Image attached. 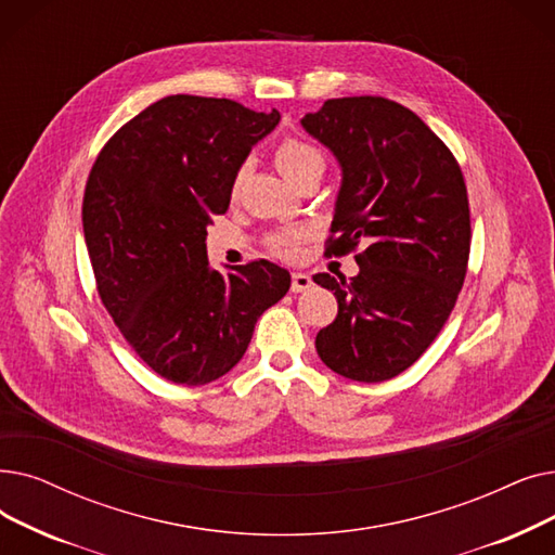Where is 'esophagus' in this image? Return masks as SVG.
Masks as SVG:
<instances>
[{
  "label": "esophagus",
  "instance_id": "1",
  "mask_svg": "<svg viewBox=\"0 0 555 555\" xmlns=\"http://www.w3.org/2000/svg\"><path fill=\"white\" fill-rule=\"evenodd\" d=\"M310 285H312V279L308 274H304V272L293 274V285H291L293 293H304V291H308Z\"/></svg>",
  "mask_w": 555,
  "mask_h": 555
}]
</instances>
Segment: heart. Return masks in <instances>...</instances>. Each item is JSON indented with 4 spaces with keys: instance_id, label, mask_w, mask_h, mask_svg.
<instances>
[{
    "instance_id": "heart-1",
    "label": "heart",
    "mask_w": 555,
    "mask_h": 555,
    "mask_svg": "<svg viewBox=\"0 0 555 555\" xmlns=\"http://www.w3.org/2000/svg\"><path fill=\"white\" fill-rule=\"evenodd\" d=\"M276 165L281 172L291 179L293 183H299L308 177H322L326 170V154L315 142H310L304 135H285L274 150ZM249 172V163H243L235 170L231 181V195H237L240 188H243ZM304 233L297 229H285L270 237V247L279 256H293L297 251V245L301 243Z\"/></svg>"
}]
</instances>
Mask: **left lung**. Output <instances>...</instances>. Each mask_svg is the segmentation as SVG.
Here are the masks:
<instances>
[{
    "instance_id": "8db88e82",
    "label": "left lung",
    "mask_w": 555,
    "mask_h": 555,
    "mask_svg": "<svg viewBox=\"0 0 555 555\" xmlns=\"http://www.w3.org/2000/svg\"><path fill=\"white\" fill-rule=\"evenodd\" d=\"M343 165L324 256L356 254L360 272L315 274L335 320L315 337L322 363L360 383L388 380L430 347L461 295L472 220L461 165L392 100H326L301 119Z\"/></svg>"
}]
</instances>
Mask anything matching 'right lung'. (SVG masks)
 I'll use <instances>...</instances> for the list:
<instances>
[{
  "instance_id": "obj_1",
  "label": "right lung",
  "mask_w": 555,
  "mask_h": 555,
  "mask_svg": "<svg viewBox=\"0 0 555 555\" xmlns=\"http://www.w3.org/2000/svg\"><path fill=\"white\" fill-rule=\"evenodd\" d=\"M279 111L170 94L104 144L86 181L83 235L98 293L129 347L158 376L204 385L245 356L258 318L291 287L270 260L210 270L208 224Z\"/></svg>"
}]
</instances>
